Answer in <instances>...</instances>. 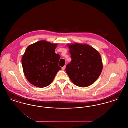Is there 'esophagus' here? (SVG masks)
Masks as SVG:
<instances>
[{
  "mask_svg": "<svg viewBox=\"0 0 128 128\" xmlns=\"http://www.w3.org/2000/svg\"><path fill=\"white\" fill-rule=\"evenodd\" d=\"M65 68H66V66H65V65L64 67H62V68H62V70H64Z\"/></svg>",
  "mask_w": 128,
  "mask_h": 128,
  "instance_id": "obj_1",
  "label": "esophagus"
}]
</instances>
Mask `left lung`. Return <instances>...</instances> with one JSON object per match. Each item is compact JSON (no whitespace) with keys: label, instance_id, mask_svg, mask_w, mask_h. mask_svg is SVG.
<instances>
[{"label":"left lung","instance_id":"8db88e82","mask_svg":"<svg viewBox=\"0 0 128 128\" xmlns=\"http://www.w3.org/2000/svg\"><path fill=\"white\" fill-rule=\"evenodd\" d=\"M71 62L67 65L66 72L75 85L85 87L94 82L100 75L103 63L98 51L86 44H67Z\"/></svg>","mask_w":128,"mask_h":128}]
</instances>
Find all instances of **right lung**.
<instances>
[{"instance_id":"right-lung-1","label":"right lung","mask_w":128,"mask_h":128,"mask_svg":"<svg viewBox=\"0 0 128 128\" xmlns=\"http://www.w3.org/2000/svg\"><path fill=\"white\" fill-rule=\"evenodd\" d=\"M57 44L41 40L29 45L22 56L24 73L32 84L40 88L51 84L58 71L60 56L55 53Z\"/></svg>"}]
</instances>
